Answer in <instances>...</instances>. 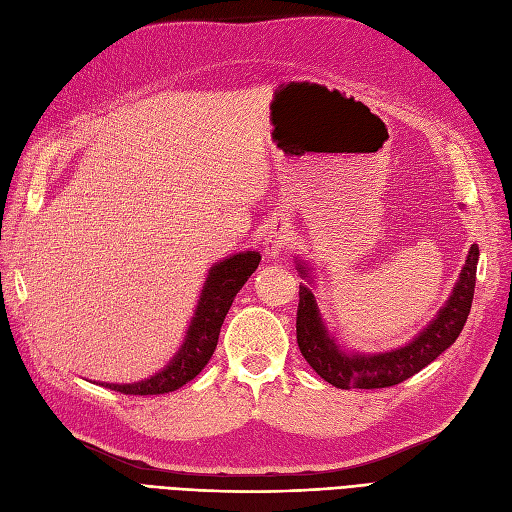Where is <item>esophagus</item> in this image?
I'll return each instance as SVG.
<instances>
[{"label":"esophagus","instance_id":"34e87169","mask_svg":"<svg viewBox=\"0 0 512 512\" xmlns=\"http://www.w3.org/2000/svg\"><path fill=\"white\" fill-rule=\"evenodd\" d=\"M286 226L284 224H275L269 232H267V237H265V241H262V252H265V256L267 258H280V254H282V250L286 247Z\"/></svg>","mask_w":512,"mask_h":512}]
</instances>
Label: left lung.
<instances>
[{"mask_svg": "<svg viewBox=\"0 0 512 512\" xmlns=\"http://www.w3.org/2000/svg\"><path fill=\"white\" fill-rule=\"evenodd\" d=\"M297 271L307 286H299V309H297V342L305 361L314 367L320 378L337 389H386L418 374L423 367L455 344L468 320L474 286H476V265L478 245L474 243L466 256V265L461 267L459 280L451 297L440 307L436 318L429 320L423 331H418L408 344L384 350V352H356L346 350L337 342L324 322L314 292V271L309 262L301 256L294 258Z\"/></svg>", "mask_w": 512, "mask_h": 512, "instance_id": "1", "label": "left lung"}]
</instances>
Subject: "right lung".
<instances>
[{"mask_svg": "<svg viewBox=\"0 0 512 512\" xmlns=\"http://www.w3.org/2000/svg\"><path fill=\"white\" fill-rule=\"evenodd\" d=\"M258 262V252H239L215 262L207 273L203 290H200V297L194 309V316L190 320V327L185 331L183 344L158 374L130 384H96L106 386V389L111 391H119L123 395H162L177 391L183 384L194 380L213 356L228 309L232 301H235L237 292L258 269Z\"/></svg>", "mask_w": 512, "mask_h": 512, "instance_id": "add662e5", "label": "right lung"}]
</instances>
